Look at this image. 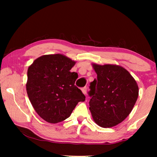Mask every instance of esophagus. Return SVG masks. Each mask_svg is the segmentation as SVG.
Returning a JSON list of instances; mask_svg holds the SVG:
<instances>
[{
	"label": "esophagus",
	"instance_id": "obj_1",
	"mask_svg": "<svg viewBox=\"0 0 157 157\" xmlns=\"http://www.w3.org/2000/svg\"><path fill=\"white\" fill-rule=\"evenodd\" d=\"M81 91H82L83 94H84V95H86V93H87V88H86V87H83V88H82V89H81Z\"/></svg>",
	"mask_w": 157,
	"mask_h": 157
}]
</instances>
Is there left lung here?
Returning <instances> with one entry per match:
<instances>
[{"label":"left lung","instance_id":"left-lung-1","mask_svg":"<svg viewBox=\"0 0 157 157\" xmlns=\"http://www.w3.org/2000/svg\"><path fill=\"white\" fill-rule=\"evenodd\" d=\"M97 78L90 83L89 109L103 128L117 126L129 115L139 96L138 85L129 72L117 65L92 64Z\"/></svg>","mask_w":157,"mask_h":157}]
</instances>
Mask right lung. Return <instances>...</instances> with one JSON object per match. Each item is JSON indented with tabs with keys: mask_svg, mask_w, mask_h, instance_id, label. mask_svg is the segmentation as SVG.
<instances>
[{
	"mask_svg": "<svg viewBox=\"0 0 157 157\" xmlns=\"http://www.w3.org/2000/svg\"><path fill=\"white\" fill-rule=\"evenodd\" d=\"M76 62L62 54L42 56L27 72L26 91L36 113L51 124L61 122L71 114L85 96L75 86L78 74L70 70Z\"/></svg>",
	"mask_w": 157,
	"mask_h": 157,
	"instance_id": "add662e5",
	"label": "right lung"
}]
</instances>
